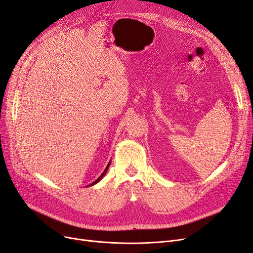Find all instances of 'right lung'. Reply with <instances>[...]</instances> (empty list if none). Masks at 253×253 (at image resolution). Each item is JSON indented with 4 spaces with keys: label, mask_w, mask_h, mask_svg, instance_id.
Returning <instances> with one entry per match:
<instances>
[{
    "label": "right lung",
    "mask_w": 253,
    "mask_h": 253,
    "mask_svg": "<svg viewBox=\"0 0 253 253\" xmlns=\"http://www.w3.org/2000/svg\"><path fill=\"white\" fill-rule=\"evenodd\" d=\"M109 165H110V162H109V163H108V165H107V167H106V168H105V170H104V172H103V173H102V174H101V175H100V177H99V178H98V179H97V180H95V181H93V182H92V183H91V184H89V185H93V184H96V183H97V182H99V181H100V180H101V179H102V178H103V176H104V175H105V174H106V172H107V170H108V168H109Z\"/></svg>",
    "instance_id": "add662e5"
}]
</instances>
